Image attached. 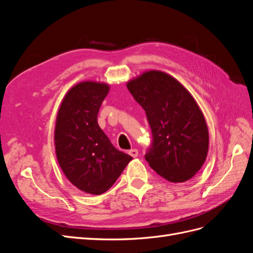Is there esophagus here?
I'll return each mask as SVG.
<instances>
[{
	"mask_svg": "<svg viewBox=\"0 0 253 253\" xmlns=\"http://www.w3.org/2000/svg\"><path fill=\"white\" fill-rule=\"evenodd\" d=\"M128 154L129 155H131L132 157H137V156H138V150H137V149H132V150H129L128 151Z\"/></svg>",
	"mask_w": 253,
	"mask_h": 253,
	"instance_id": "esophagus-1",
	"label": "esophagus"
}]
</instances>
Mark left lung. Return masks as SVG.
Masks as SVG:
<instances>
[{
  "instance_id": "left-lung-1",
  "label": "left lung",
  "mask_w": 253,
  "mask_h": 253,
  "mask_svg": "<svg viewBox=\"0 0 253 253\" xmlns=\"http://www.w3.org/2000/svg\"><path fill=\"white\" fill-rule=\"evenodd\" d=\"M147 114L152 142L145 160L158 175L172 182L192 178L204 165L209 133L194 98L170 75L143 73L126 84Z\"/></svg>"
}]
</instances>
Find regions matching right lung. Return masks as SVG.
I'll return each instance as SVG.
<instances>
[{"label":"right lung","mask_w":253,"mask_h":253,"mask_svg":"<svg viewBox=\"0 0 253 253\" xmlns=\"http://www.w3.org/2000/svg\"><path fill=\"white\" fill-rule=\"evenodd\" d=\"M109 85L85 81L67 91L58 112L55 145L59 165L75 187L99 195L108 191L132 157L114 147L97 122Z\"/></svg>","instance_id":"right-lung-1"}]
</instances>
